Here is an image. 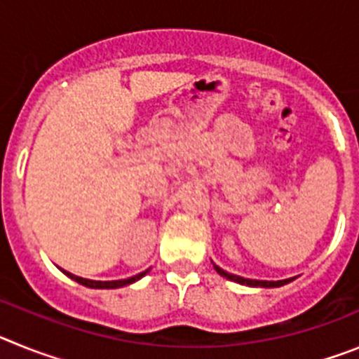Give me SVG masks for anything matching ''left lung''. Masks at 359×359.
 Returning a JSON list of instances; mask_svg holds the SVG:
<instances>
[{
    "mask_svg": "<svg viewBox=\"0 0 359 359\" xmlns=\"http://www.w3.org/2000/svg\"><path fill=\"white\" fill-rule=\"evenodd\" d=\"M214 269L221 275V277L228 278V280L239 282V284H243V286H252V287H280L284 286V284H287V282L293 280V278H286V280H253V278H244V277H239V275L228 273V271H224L223 268H219L217 264H214Z\"/></svg>",
    "mask_w": 359,
    "mask_h": 359,
    "instance_id": "left-lung-1",
    "label": "left lung"
}]
</instances>
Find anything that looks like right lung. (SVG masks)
<instances>
[{
	"label": "right lung",
	"mask_w": 359,
	"mask_h": 359,
	"mask_svg": "<svg viewBox=\"0 0 359 359\" xmlns=\"http://www.w3.org/2000/svg\"><path fill=\"white\" fill-rule=\"evenodd\" d=\"M62 273L68 275L72 280L79 282V284H82V286L86 287H93V290H115V287H122V286H128V284H133V282L140 280L144 275L149 273V269H145V271H142V273L135 275V277H129V278H122V280H90V278H82V277H77V275L69 273V271H65L62 269Z\"/></svg>",
	"instance_id": "add662e5"
}]
</instances>
